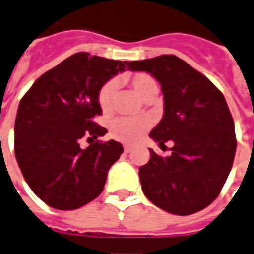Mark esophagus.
Segmentation results:
<instances>
[{
	"label": "esophagus",
	"mask_w": 254,
	"mask_h": 254,
	"mask_svg": "<svg viewBox=\"0 0 254 254\" xmlns=\"http://www.w3.org/2000/svg\"><path fill=\"white\" fill-rule=\"evenodd\" d=\"M131 150H132V147H131V146H128V144H125V152H126V154L131 152Z\"/></svg>",
	"instance_id": "obj_1"
}]
</instances>
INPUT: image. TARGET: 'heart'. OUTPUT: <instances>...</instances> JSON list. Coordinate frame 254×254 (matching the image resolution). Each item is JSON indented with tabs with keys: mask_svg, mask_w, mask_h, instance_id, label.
Masks as SVG:
<instances>
[{
	"mask_svg": "<svg viewBox=\"0 0 254 254\" xmlns=\"http://www.w3.org/2000/svg\"><path fill=\"white\" fill-rule=\"evenodd\" d=\"M129 85L134 89V92L140 96L143 100H146L150 96H154L158 92V85L155 80L150 75L146 73H135L128 77ZM116 83L114 80L107 81L99 91V106L104 112H108L112 108V103L115 98ZM151 126V120L146 116H138V118H128V116H120L111 122V134L115 139H119L122 142L134 143Z\"/></svg>",
	"mask_w": 254,
	"mask_h": 254,
	"instance_id": "obj_1",
	"label": "heart"
}]
</instances>
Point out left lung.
<instances>
[{
	"label": "left lung",
	"instance_id": "left-lung-1",
	"mask_svg": "<svg viewBox=\"0 0 254 254\" xmlns=\"http://www.w3.org/2000/svg\"><path fill=\"white\" fill-rule=\"evenodd\" d=\"M128 69L147 72L161 84L163 116L150 138L174 143L165 158L150 148V161L139 169L143 192L162 210L194 214L218 197L233 166L237 142L226 100L174 55L131 62Z\"/></svg>",
	"mask_w": 254,
	"mask_h": 254
}]
</instances>
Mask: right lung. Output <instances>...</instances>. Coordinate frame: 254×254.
I'll return each mask as SVG.
<instances>
[{"label":"right lung","mask_w":254,"mask_h":254,"mask_svg":"<svg viewBox=\"0 0 254 254\" xmlns=\"http://www.w3.org/2000/svg\"><path fill=\"white\" fill-rule=\"evenodd\" d=\"M128 62L72 55L36 80L21 99L14 125L17 163L32 191L51 207L73 210L103 191L108 170L123 152L115 140L93 142L107 129L99 91ZM85 136L91 140L79 147Z\"/></svg>","instance_id":"1"}]
</instances>
